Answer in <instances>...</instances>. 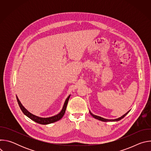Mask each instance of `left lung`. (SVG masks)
I'll return each mask as SVG.
<instances>
[{
  "mask_svg": "<svg viewBox=\"0 0 151 151\" xmlns=\"http://www.w3.org/2000/svg\"><path fill=\"white\" fill-rule=\"evenodd\" d=\"M130 112V111H128L126 114H125L124 115H122V116H121V117H119V118H117V119H105V118H101V117H100V116H97V115H93L91 112H90V114L94 118H96V119H99V120H100V121H104V122H107V121H119L120 119H122L125 115H127V114Z\"/></svg>",
  "mask_w": 151,
  "mask_h": 151,
  "instance_id": "8db88e82",
  "label": "left lung"
}]
</instances>
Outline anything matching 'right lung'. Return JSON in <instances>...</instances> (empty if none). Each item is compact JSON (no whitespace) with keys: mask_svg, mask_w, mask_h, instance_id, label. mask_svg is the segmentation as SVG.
Wrapping results in <instances>:
<instances>
[{"mask_svg":"<svg viewBox=\"0 0 151 151\" xmlns=\"http://www.w3.org/2000/svg\"><path fill=\"white\" fill-rule=\"evenodd\" d=\"M70 96V95H69L68 96V97L66 99L65 102H64V106L63 107V109L61 111V112L58 114H57V115H56L55 116H51V117H49V118H40V117H39V116H37L36 115H33L32 114L29 112L25 108V107L22 105V104H21V102L19 101L18 98L17 97V100L18 105H19V106L20 107L21 110L22 111V112H23V114L25 115H26L30 119H31L32 120H33V121L38 123V124H43V125H46V124H51V123H53L54 122H56V121H58V120H60V119L62 118V117L64 115V113H65V112H66V107H67V104L68 103V101L69 100Z\"/></svg>","mask_w":151,"mask_h":151,"instance_id":"right-lung-1","label":"right lung"}]
</instances>
